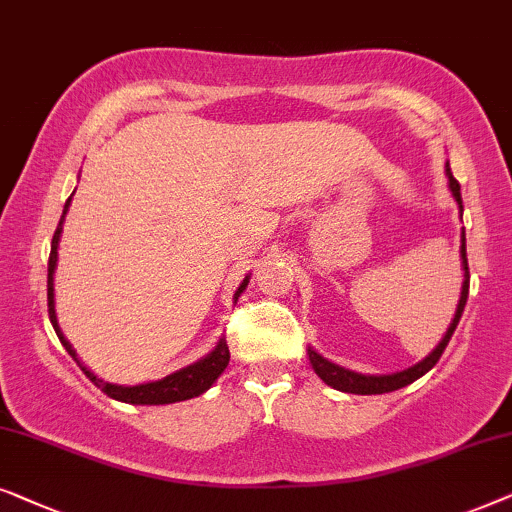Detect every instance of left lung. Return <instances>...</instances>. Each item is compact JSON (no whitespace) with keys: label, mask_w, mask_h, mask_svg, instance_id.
<instances>
[{"label":"left lung","mask_w":512,"mask_h":512,"mask_svg":"<svg viewBox=\"0 0 512 512\" xmlns=\"http://www.w3.org/2000/svg\"><path fill=\"white\" fill-rule=\"evenodd\" d=\"M445 174H448L450 192H452V197L457 199L459 211H464V206H462V190H459L457 178L452 176L450 164H445ZM462 266H464V285H462V297H459V306H457L455 320H452V325L448 327V331H445L443 341L436 345V350L431 352L429 357H424L420 364L410 366V369H406V371L392 373V376H362V373L348 371V369H343V366L331 364L329 359L318 355V352H315L313 348H308V362H311L313 371L318 373V376L325 380L327 385L334 387V390H341V392H348V394H385V392L401 390V387L415 383L417 378H422L424 373L434 369L436 362L443 355V350L448 348L450 338H452V334H455V329L459 325V318H462V313H464L466 297H469V262H466V236L464 234H462Z\"/></svg>","instance_id":"left-lung-1"}]
</instances>
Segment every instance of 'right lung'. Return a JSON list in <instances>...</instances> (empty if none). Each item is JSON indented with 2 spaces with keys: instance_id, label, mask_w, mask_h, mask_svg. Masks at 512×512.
Masks as SVG:
<instances>
[{
  "instance_id": "right-lung-1",
  "label": "right lung",
  "mask_w": 512,
  "mask_h": 512,
  "mask_svg": "<svg viewBox=\"0 0 512 512\" xmlns=\"http://www.w3.org/2000/svg\"><path fill=\"white\" fill-rule=\"evenodd\" d=\"M69 204H71V197L67 199V204H64L60 225H57L55 234H53V243H50V257H48V318H50V322H53L55 334L62 341L64 348H67L69 355L74 357V362L81 366L85 376H88L92 383H95L104 394H109L111 399H118V401H125V403H143V406H160V403H176V401H185V399H192V397H199V394H204L208 387H211L215 380H218L220 373L227 369V364H229L227 338H220V343L215 345V350L211 352V355L199 359V362H194L192 366H185V369L171 373V376L157 380V383L134 385V387L104 383V380H99L95 373L85 369V366L81 364V359L76 357L74 348H71L67 338L62 336L60 327H57L55 301H53V273H55V264H57V243H60L62 222H64V215H67V211H69ZM246 285H248V278L241 283L239 292H236V297H239V294L246 290Z\"/></svg>"
}]
</instances>
